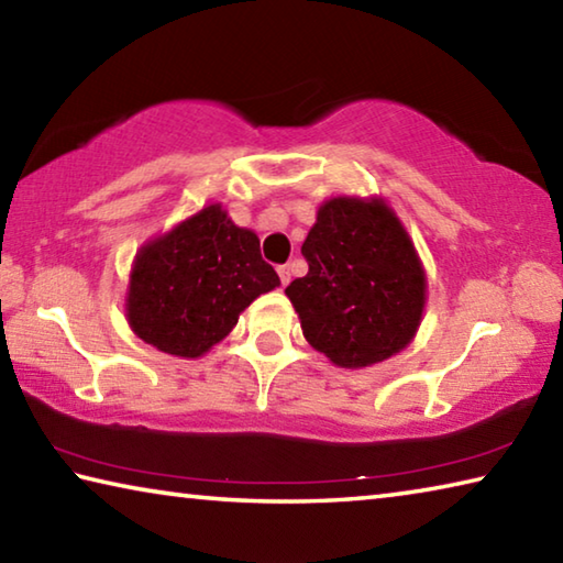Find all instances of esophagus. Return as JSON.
I'll list each match as a JSON object with an SVG mask.
<instances>
[{"label": "esophagus", "instance_id": "1", "mask_svg": "<svg viewBox=\"0 0 563 563\" xmlns=\"http://www.w3.org/2000/svg\"><path fill=\"white\" fill-rule=\"evenodd\" d=\"M278 275H280V283L288 285L290 278H292V265H280L278 268Z\"/></svg>", "mask_w": 563, "mask_h": 563}]
</instances>
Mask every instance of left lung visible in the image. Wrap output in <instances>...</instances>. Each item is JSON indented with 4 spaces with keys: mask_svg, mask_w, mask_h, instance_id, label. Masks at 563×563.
<instances>
[{
    "mask_svg": "<svg viewBox=\"0 0 563 563\" xmlns=\"http://www.w3.org/2000/svg\"><path fill=\"white\" fill-rule=\"evenodd\" d=\"M302 255L308 275L295 278L285 295L305 340L332 365H377L415 340L427 275L412 238L385 198H328Z\"/></svg>",
    "mask_w": 563,
    "mask_h": 563,
    "instance_id": "1",
    "label": "left lung"
}]
</instances>
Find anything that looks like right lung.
<instances>
[{"mask_svg": "<svg viewBox=\"0 0 563 563\" xmlns=\"http://www.w3.org/2000/svg\"><path fill=\"white\" fill-rule=\"evenodd\" d=\"M280 285L261 258L258 235L211 203L139 247L126 290L133 335L196 360L235 328L258 295Z\"/></svg>", "mask_w": 563, "mask_h": 563, "instance_id": "add662e5", "label": "right lung"}]
</instances>
